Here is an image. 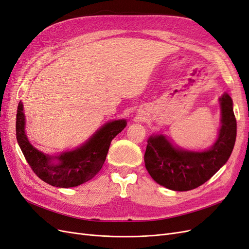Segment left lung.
<instances>
[{
  "label": "left lung",
  "instance_id": "obj_1",
  "mask_svg": "<svg viewBox=\"0 0 249 249\" xmlns=\"http://www.w3.org/2000/svg\"><path fill=\"white\" fill-rule=\"evenodd\" d=\"M221 118L218 136L208 149L195 152L180 148L163 134L147 139L145 168L159 185L173 191H188L206 183L228 162L237 136L232 100L228 93L219 97Z\"/></svg>",
  "mask_w": 249,
  "mask_h": 249
}]
</instances>
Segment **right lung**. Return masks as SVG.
Masks as SVG:
<instances>
[{
    "label": "right lung",
    "mask_w": 249,
    "mask_h": 249,
    "mask_svg": "<svg viewBox=\"0 0 249 249\" xmlns=\"http://www.w3.org/2000/svg\"><path fill=\"white\" fill-rule=\"evenodd\" d=\"M22 103L18 106L17 139L28 164L43 182L54 187H77L94 178L102 169L112 139L122 132L125 119H116L102 125L79 147L56 156L44 154L30 143L26 134Z\"/></svg>",
    "instance_id": "1"
}]
</instances>
